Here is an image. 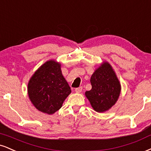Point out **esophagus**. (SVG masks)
<instances>
[{"instance_id": "obj_1", "label": "esophagus", "mask_w": 151, "mask_h": 151, "mask_svg": "<svg viewBox=\"0 0 151 151\" xmlns=\"http://www.w3.org/2000/svg\"><path fill=\"white\" fill-rule=\"evenodd\" d=\"M81 91H82V87H81V86L79 87V88H75V92H76V93H81Z\"/></svg>"}]
</instances>
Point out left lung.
<instances>
[{"label":"left lung","instance_id":"obj_1","mask_svg":"<svg viewBox=\"0 0 151 151\" xmlns=\"http://www.w3.org/2000/svg\"><path fill=\"white\" fill-rule=\"evenodd\" d=\"M92 88L85 92L91 107L98 112H104L115 104L121 92V84L108 62L103 61L91 77Z\"/></svg>","mask_w":151,"mask_h":151}]
</instances>
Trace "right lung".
<instances>
[{"mask_svg":"<svg viewBox=\"0 0 151 151\" xmlns=\"http://www.w3.org/2000/svg\"><path fill=\"white\" fill-rule=\"evenodd\" d=\"M27 92L31 102L39 111L52 115L60 110L71 93L60 63L50 60L41 65L30 78Z\"/></svg>","mask_w":151,"mask_h":151,"instance_id":"1","label":"right lung"}]
</instances>
